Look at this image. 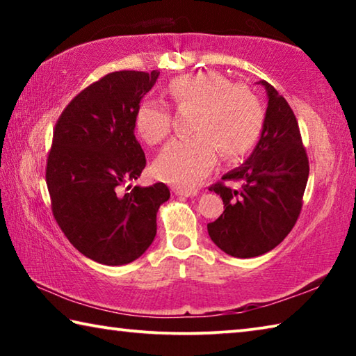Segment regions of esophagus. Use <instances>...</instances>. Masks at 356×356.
Wrapping results in <instances>:
<instances>
[{"label": "esophagus", "mask_w": 356, "mask_h": 356, "mask_svg": "<svg viewBox=\"0 0 356 356\" xmlns=\"http://www.w3.org/2000/svg\"><path fill=\"white\" fill-rule=\"evenodd\" d=\"M174 193H176L177 196H184V197H193L197 195L196 190H191V188H180V186H177V188H174Z\"/></svg>", "instance_id": "34e87169"}]
</instances>
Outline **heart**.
I'll return each instance as SVG.
<instances>
[{
    "label": "heart",
    "mask_w": 356,
    "mask_h": 356,
    "mask_svg": "<svg viewBox=\"0 0 356 356\" xmlns=\"http://www.w3.org/2000/svg\"><path fill=\"white\" fill-rule=\"evenodd\" d=\"M166 94L180 111L193 110L186 140L168 144L156 156L154 172L163 182L195 186L215 165L248 155L261 140L267 120L262 99L245 84H234L218 72H197L174 78ZM171 113L144 100L136 108L135 129L150 146L171 134Z\"/></svg>",
    "instance_id": "obj_1"
}]
</instances>
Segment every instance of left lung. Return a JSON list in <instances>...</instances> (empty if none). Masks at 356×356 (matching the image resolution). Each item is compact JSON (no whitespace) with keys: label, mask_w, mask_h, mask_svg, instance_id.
I'll list each match as a JSON object with an SVG mask.
<instances>
[{"label":"left lung","mask_w":356,"mask_h":356,"mask_svg":"<svg viewBox=\"0 0 356 356\" xmlns=\"http://www.w3.org/2000/svg\"><path fill=\"white\" fill-rule=\"evenodd\" d=\"M264 134L248 160L209 186L221 196L225 212L209 222L212 242L232 257H256L278 246L297 222L309 176V161L297 118L287 100L267 81Z\"/></svg>","instance_id":"obj_1"}]
</instances>
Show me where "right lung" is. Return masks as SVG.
Listing matches in <instances>:
<instances>
[{
	"mask_svg": "<svg viewBox=\"0 0 356 356\" xmlns=\"http://www.w3.org/2000/svg\"><path fill=\"white\" fill-rule=\"evenodd\" d=\"M159 75H105L72 99L53 130L45 170L53 215L69 242L99 264L140 257L155 238L159 207L170 200L161 182L129 185L146 166L135 113Z\"/></svg>",
	"mask_w": 356,
	"mask_h": 356,
	"instance_id": "right-lung-1",
	"label": "right lung"
}]
</instances>
